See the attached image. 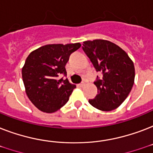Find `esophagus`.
<instances>
[{
	"mask_svg": "<svg viewBox=\"0 0 153 153\" xmlns=\"http://www.w3.org/2000/svg\"><path fill=\"white\" fill-rule=\"evenodd\" d=\"M84 85H85V82H84V81H83V82H82L81 83L79 84V86H83Z\"/></svg>",
	"mask_w": 153,
	"mask_h": 153,
	"instance_id": "34e87169",
	"label": "esophagus"
}]
</instances>
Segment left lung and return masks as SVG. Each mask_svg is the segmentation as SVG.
Segmentation results:
<instances>
[{
    "label": "left lung",
    "instance_id": "1",
    "mask_svg": "<svg viewBox=\"0 0 153 153\" xmlns=\"http://www.w3.org/2000/svg\"><path fill=\"white\" fill-rule=\"evenodd\" d=\"M82 45L96 71L102 74V79L97 76L94 82L98 94L89 100L90 104L102 111L117 109L128 97L134 83L133 61L120 47L108 40H88Z\"/></svg>",
    "mask_w": 153,
    "mask_h": 153
}]
</instances>
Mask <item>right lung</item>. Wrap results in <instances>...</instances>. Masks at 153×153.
I'll return each mask as SVG.
<instances>
[{
    "label": "right lung",
    "instance_id": "obj_1",
    "mask_svg": "<svg viewBox=\"0 0 153 153\" xmlns=\"http://www.w3.org/2000/svg\"><path fill=\"white\" fill-rule=\"evenodd\" d=\"M81 47L76 44H48L29 54L22 68L25 91L35 106L45 113H54L64 105L76 86L68 79L65 66L71 54Z\"/></svg>",
    "mask_w": 153,
    "mask_h": 153
}]
</instances>
